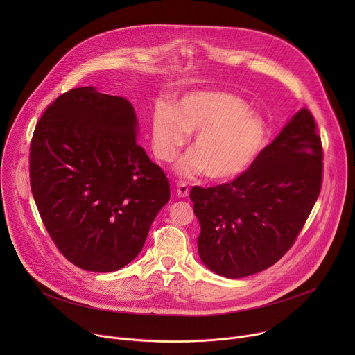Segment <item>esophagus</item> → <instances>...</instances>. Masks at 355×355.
<instances>
[{
  "instance_id": "esophagus-1",
  "label": "esophagus",
  "mask_w": 355,
  "mask_h": 355,
  "mask_svg": "<svg viewBox=\"0 0 355 355\" xmlns=\"http://www.w3.org/2000/svg\"><path fill=\"white\" fill-rule=\"evenodd\" d=\"M189 193V187L187 185V182H184V181H178L177 182V195L178 196H187Z\"/></svg>"
}]
</instances>
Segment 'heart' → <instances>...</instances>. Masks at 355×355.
I'll return each instance as SVG.
<instances>
[{"label": "heart", "instance_id": "obj_1", "mask_svg": "<svg viewBox=\"0 0 355 355\" xmlns=\"http://www.w3.org/2000/svg\"><path fill=\"white\" fill-rule=\"evenodd\" d=\"M196 132L192 153L178 166L184 175L204 171L212 181H229L241 175L256 162L266 146L267 129L261 118L247 112L243 101L225 91H195L184 95L177 111L157 104L153 112L156 155L171 162Z\"/></svg>", "mask_w": 355, "mask_h": 355}]
</instances>
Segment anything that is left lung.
Wrapping results in <instances>:
<instances>
[{"instance_id": "left-lung-1", "label": "left lung", "mask_w": 355, "mask_h": 355, "mask_svg": "<svg viewBox=\"0 0 355 355\" xmlns=\"http://www.w3.org/2000/svg\"><path fill=\"white\" fill-rule=\"evenodd\" d=\"M322 181L320 135L313 115L303 108L241 175L191 189L202 263L226 278L274 266L305 226Z\"/></svg>"}]
</instances>
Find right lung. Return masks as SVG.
<instances>
[{
    "label": "right lung",
    "instance_id": "obj_1",
    "mask_svg": "<svg viewBox=\"0 0 355 355\" xmlns=\"http://www.w3.org/2000/svg\"><path fill=\"white\" fill-rule=\"evenodd\" d=\"M126 98L73 88L36 123L29 178L42 222L74 266L111 272L140 252L170 181L137 144Z\"/></svg>",
    "mask_w": 355,
    "mask_h": 355
}]
</instances>
